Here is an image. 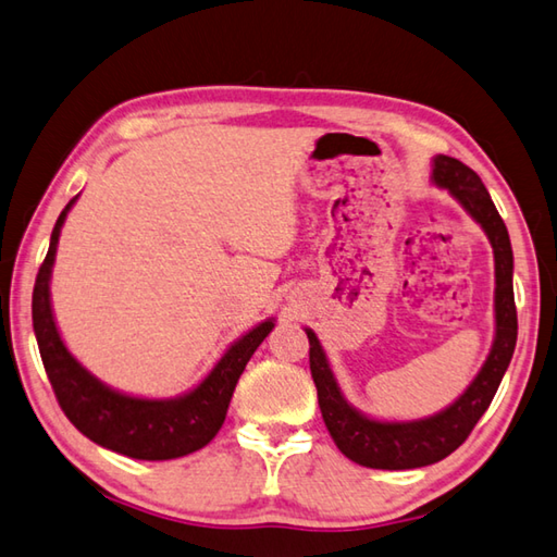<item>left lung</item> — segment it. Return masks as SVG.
<instances>
[{"label":"left lung","mask_w":557,"mask_h":557,"mask_svg":"<svg viewBox=\"0 0 557 557\" xmlns=\"http://www.w3.org/2000/svg\"><path fill=\"white\" fill-rule=\"evenodd\" d=\"M434 182L436 186L448 188L450 196L478 220L495 249V344H492V351L475 381L444 412L419 419V422H375V419L356 412L344 400L320 339L314 337L312 330H306L310 339V373L314 387H318L324 426L342 454L366 468H422L454 454L473 432L478 419L485 414L511 361L513 346H517V306H513L511 286L513 257L505 220L499 218L480 176L456 157H436Z\"/></svg>","instance_id":"obj_1"}]
</instances>
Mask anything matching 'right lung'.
<instances>
[{
	"label": "right lung",
	"instance_id": "right-lung-1",
	"mask_svg": "<svg viewBox=\"0 0 557 557\" xmlns=\"http://www.w3.org/2000/svg\"><path fill=\"white\" fill-rule=\"evenodd\" d=\"M75 198L60 213L50 247L34 286V332L52 393L62 412L79 432L115 454L138 460H170L203 448L225 422L230 397L251 354L267 339L274 320L261 322L225 351L215 369L191 393L176 400H143L111 391L99 383L62 344L50 310V271L55 261L60 227Z\"/></svg>",
	"mask_w": 557,
	"mask_h": 557
}]
</instances>
